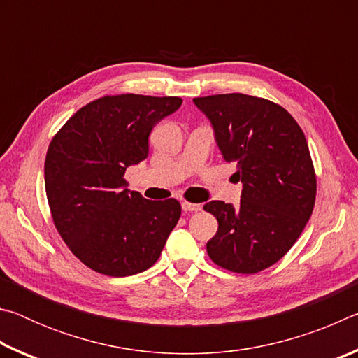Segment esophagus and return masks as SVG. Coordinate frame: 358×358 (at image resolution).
<instances>
[{
	"label": "esophagus",
	"instance_id": "34e87169",
	"mask_svg": "<svg viewBox=\"0 0 358 358\" xmlns=\"http://www.w3.org/2000/svg\"><path fill=\"white\" fill-rule=\"evenodd\" d=\"M181 208H183V211H199L202 208L201 203H191V202H186L183 201L181 202Z\"/></svg>",
	"mask_w": 358,
	"mask_h": 358
}]
</instances>
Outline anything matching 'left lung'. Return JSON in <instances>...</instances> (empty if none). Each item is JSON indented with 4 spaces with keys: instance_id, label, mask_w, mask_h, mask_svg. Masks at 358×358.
I'll use <instances>...</instances> for the list:
<instances>
[{
    "instance_id": "8db88e82",
    "label": "left lung",
    "mask_w": 358,
    "mask_h": 358,
    "mask_svg": "<svg viewBox=\"0 0 358 358\" xmlns=\"http://www.w3.org/2000/svg\"><path fill=\"white\" fill-rule=\"evenodd\" d=\"M227 162H237L240 207L211 201L217 220L207 243L216 265L251 275L276 264L305 229L316 202V173L305 134L286 108L256 96L194 98Z\"/></svg>"
}]
</instances>
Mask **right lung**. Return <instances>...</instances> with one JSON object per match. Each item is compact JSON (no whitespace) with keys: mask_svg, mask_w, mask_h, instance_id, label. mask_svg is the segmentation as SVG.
<instances>
[{"mask_svg":"<svg viewBox=\"0 0 358 358\" xmlns=\"http://www.w3.org/2000/svg\"><path fill=\"white\" fill-rule=\"evenodd\" d=\"M181 102L104 96L72 115L48 145L44 177L53 222L72 254L98 273H142L177 226L180 202L143 199L128 189L124 172L148 156L151 129Z\"/></svg>","mask_w":358,"mask_h":358,"instance_id":"obj_1","label":"right lung"}]
</instances>
